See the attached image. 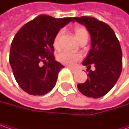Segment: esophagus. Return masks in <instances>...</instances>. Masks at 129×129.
Returning <instances> with one entry per match:
<instances>
[{"instance_id":"obj_1","label":"esophagus","mask_w":129,"mask_h":129,"mask_svg":"<svg viewBox=\"0 0 129 129\" xmlns=\"http://www.w3.org/2000/svg\"><path fill=\"white\" fill-rule=\"evenodd\" d=\"M68 68H69L72 72H74V71H76V68H72V67H70V66H69V67H68Z\"/></svg>"}]
</instances>
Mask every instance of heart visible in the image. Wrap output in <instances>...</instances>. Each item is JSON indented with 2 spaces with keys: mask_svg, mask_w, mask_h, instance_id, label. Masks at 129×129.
Segmentation results:
<instances>
[{
  "mask_svg": "<svg viewBox=\"0 0 129 129\" xmlns=\"http://www.w3.org/2000/svg\"><path fill=\"white\" fill-rule=\"evenodd\" d=\"M74 33L76 38L78 41L83 38H88L89 34L88 31L84 27L82 26H77L74 29ZM61 37V31H59L56 34L55 39H54V43L53 45L55 48H58L59 46V41L60 38ZM80 58V55L78 54L75 53H71L68 51H63L60 52L58 55V60L61 62L62 64H68V65H74L79 59Z\"/></svg>",
  "mask_w": 129,
  "mask_h": 129,
  "instance_id": "heart-1",
  "label": "heart"
}]
</instances>
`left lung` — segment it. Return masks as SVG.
Listing matches in <instances>:
<instances>
[{"instance_id":"obj_1","label":"left lung","mask_w":129,"mask_h":129,"mask_svg":"<svg viewBox=\"0 0 129 129\" xmlns=\"http://www.w3.org/2000/svg\"><path fill=\"white\" fill-rule=\"evenodd\" d=\"M73 19L83 25L91 37V49L83 61L87 67L89 79L77 88L86 96L101 98L110 91L120 77L122 53L119 42L113 29L103 22L89 16ZM91 64L95 66V71L90 70Z\"/></svg>"}]
</instances>
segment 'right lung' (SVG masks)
Masks as SVG:
<instances>
[{
  "label": "right lung",
  "instance_id": "1",
  "mask_svg": "<svg viewBox=\"0 0 129 129\" xmlns=\"http://www.w3.org/2000/svg\"><path fill=\"white\" fill-rule=\"evenodd\" d=\"M72 18L55 19L41 15L22 26L11 43L10 64L19 86L32 95H43L55 86L64 68L55 61L54 39ZM43 62L44 65L41 66Z\"/></svg>",
  "mask_w": 129,
  "mask_h": 129
}]
</instances>
